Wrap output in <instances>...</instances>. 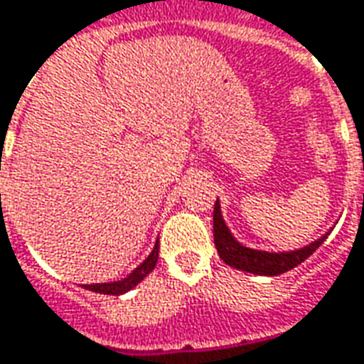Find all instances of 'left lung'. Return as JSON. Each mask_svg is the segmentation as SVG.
<instances>
[{
  "label": "left lung",
  "instance_id": "obj_1",
  "mask_svg": "<svg viewBox=\"0 0 364 364\" xmlns=\"http://www.w3.org/2000/svg\"><path fill=\"white\" fill-rule=\"evenodd\" d=\"M213 239L217 253L223 259L229 267H235L239 271H247L253 275H281L296 265H301L306 257L315 253L318 245L327 239V235H323L315 243L309 247H303L299 251H291V253H265V251H255V249H247L243 245H239L233 239V235L229 233V229L225 227L223 217H221V207L219 201L215 203L213 209Z\"/></svg>",
  "mask_w": 364,
  "mask_h": 364
}]
</instances>
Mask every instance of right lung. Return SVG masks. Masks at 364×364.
Here are the masks:
<instances>
[{"label": "right lung", "mask_w": 364, "mask_h": 364, "mask_svg": "<svg viewBox=\"0 0 364 364\" xmlns=\"http://www.w3.org/2000/svg\"><path fill=\"white\" fill-rule=\"evenodd\" d=\"M157 259H159V245H155V249H153V253L141 263L133 273H131L127 279H123V281H113V283H99V285H85V289L89 291H95V293H101V295H121V293H127L131 291L135 285H139L141 281L145 279V277L149 275L151 271L155 269L157 265Z\"/></svg>", "instance_id": "obj_1"}]
</instances>
